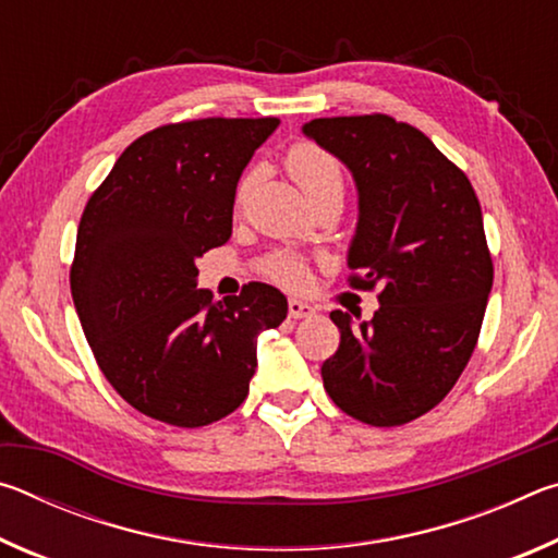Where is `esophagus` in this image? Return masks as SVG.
<instances>
[{"label": "esophagus", "instance_id": "esophagus-1", "mask_svg": "<svg viewBox=\"0 0 558 558\" xmlns=\"http://www.w3.org/2000/svg\"><path fill=\"white\" fill-rule=\"evenodd\" d=\"M317 310L313 305H307V302L302 300H288V315L292 319H305V317H313Z\"/></svg>", "mask_w": 558, "mask_h": 558}]
</instances>
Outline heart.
<instances>
[{"mask_svg":"<svg viewBox=\"0 0 558 558\" xmlns=\"http://www.w3.org/2000/svg\"><path fill=\"white\" fill-rule=\"evenodd\" d=\"M286 167L290 177L295 179L298 186L305 192L310 202H319L329 194H342L344 192V174L342 167H339L337 159L327 153V149L317 147L313 143H300L288 153ZM251 179H243L239 189V199H243L245 189H248ZM268 276H272L280 282H288V286H298V282L305 280V266L295 256H288V253H272L263 263Z\"/></svg>","mask_w":558,"mask_h":558,"instance_id":"obj_1","label":"heart"}]
</instances>
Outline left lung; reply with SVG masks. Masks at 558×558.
<instances>
[{
  "label": "left lung",
  "instance_id": "1",
  "mask_svg": "<svg viewBox=\"0 0 558 558\" xmlns=\"http://www.w3.org/2000/svg\"><path fill=\"white\" fill-rule=\"evenodd\" d=\"M356 186L347 251L356 288H379V310L329 313L339 349L323 381L339 409L389 428L446 399L483 327L493 258L468 177L405 122L389 116L317 118L302 125Z\"/></svg>",
  "mask_w": 558,
  "mask_h": 558
}]
</instances>
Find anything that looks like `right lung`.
Masks as SVG:
<instances>
[{"instance_id": "obj_1", "label": "right lung", "mask_w": 558, "mask_h": 558, "mask_svg": "<svg viewBox=\"0 0 558 558\" xmlns=\"http://www.w3.org/2000/svg\"><path fill=\"white\" fill-rule=\"evenodd\" d=\"M278 118H206L135 140L81 216L71 295L106 379L140 413L199 428L233 413L258 335L288 300L266 282L211 300L196 260L231 239L235 186Z\"/></svg>"}]
</instances>
